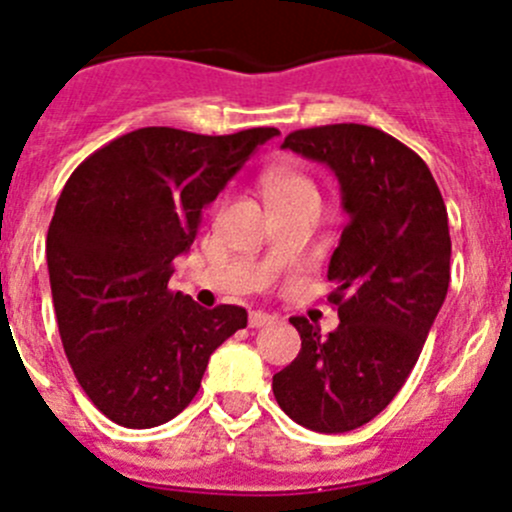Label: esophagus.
Masks as SVG:
<instances>
[{
    "mask_svg": "<svg viewBox=\"0 0 512 512\" xmlns=\"http://www.w3.org/2000/svg\"><path fill=\"white\" fill-rule=\"evenodd\" d=\"M272 320H275V317L267 315V312H262V310H252L250 317H247L250 327H265V325H270Z\"/></svg>",
    "mask_w": 512,
    "mask_h": 512,
    "instance_id": "obj_1",
    "label": "esophagus"
}]
</instances>
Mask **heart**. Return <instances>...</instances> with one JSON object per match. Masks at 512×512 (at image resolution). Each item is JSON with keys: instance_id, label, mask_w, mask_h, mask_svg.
<instances>
[{"instance_id": "obj_1", "label": "heart", "mask_w": 512, "mask_h": 512, "mask_svg": "<svg viewBox=\"0 0 512 512\" xmlns=\"http://www.w3.org/2000/svg\"><path fill=\"white\" fill-rule=\"evenodd\" d=\"M262 190L267 202L280 200H317V187L305 172L292 167H272L262 175Z\"/></svg>"}]
</instances>
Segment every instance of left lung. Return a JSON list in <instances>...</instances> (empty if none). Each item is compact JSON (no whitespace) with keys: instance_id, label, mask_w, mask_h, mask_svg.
<instances>
[{"instance_id":"8db88e82","label":"left lung","mask_w":512,"mask_h":512,"mask_svg":"<svg viewBox=\"0 0 512 512\" xmlns=\"http://www.w3.org/2000/svg\"><path fill=\"white\" fill-rule=\"evenodd\" d=\"M282 147L335 172L347 225L327 267L340 325L322 337L290 317L302 347L272 393L302 428L347 433L388 408L423 352L450 285L448 210L420 155L375 127L295 130Z\"/></svg>"}]
</instances>
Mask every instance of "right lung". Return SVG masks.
I'll use <instances>...</instances> for the list:
<instances>
[{
    "label": "right lung",
    "mask_w": 512,
    "mask_h": 512,
    "mask_svg": "<svg viewBox=\"0 0 512 512\" xmlns=\"http://www.w3.org/2000/svg\"><path fill=\"white\" fill-rule=\"evenodd\" d=\"M275 135L142 127L89 155L64 185L47 232L59 337L112 423L142 430L180 415L212 352L247 325L245 307L205 310L170 290V277L202 210Z\"/></svg>",
    "instance_id": "1"
}]
</instances>
